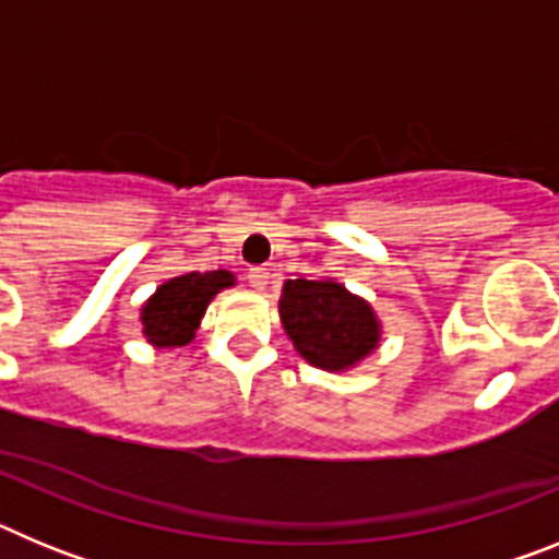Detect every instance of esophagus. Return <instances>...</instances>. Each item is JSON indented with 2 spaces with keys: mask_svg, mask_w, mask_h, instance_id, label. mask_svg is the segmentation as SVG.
Returning <instances> with one entry per match:
<instances>
[{
  "mask_svg": "<svg viewBox=\"0 0 559 559\" xmlns=\"http://www.w3.org/2000/svg\"><path fill=\"white\" fill-rule=\"evenodd\" d=\"M249 285L254 290H265L269 288V269H263V265H254V269H249Z\"/></svg>",
  "mask_w": 559,
  "mask_h": 559,
  "instance_id": "esophagus-1",
  "label": "esophagus"
}]
</instances>
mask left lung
<instances>
[{
    "label": "left lung",
    "mask_w": 559,
    "mask_h": 559,
    "mask_svg": "<svg viewBox=\"0 0 559 559\" xmlns=\"http://www.w3.org/2000/svg\"><path fill=\"white\" fill-rule=\"evenodd\" d=\"M280 319L296 353L328 372L355 367L380 341V322L369 302L335 280H288Z\"/></svg>",
    "instance_id": "obj_1"
}]
</instances>
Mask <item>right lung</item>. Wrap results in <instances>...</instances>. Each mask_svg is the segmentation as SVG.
Listing matches in <instances>:
<instances>
[{
    "label": "right lung",
    "mask_w": 559,
    "mask_h": 559,
    "mask_svg": "<svg viewBox=\"0 0 559 559\" xmlns=\"http://www.w3.org/2000/svg\"><path fill=\"white\" fill-rule=\"evenodd\" d=\"M235 285L231 271H190L173 276L142 305V335L153 347H181L195 335L206 305L224 288Z\"/></svg>",
    "instance_id": "right-lung-1"
}]
</instances>
